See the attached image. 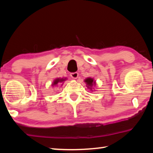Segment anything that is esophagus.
<instances>
[{
  "mask_svg": "<svg viewBox=\"0 0 153 153\" xmlns=\"http://www.w3.org/2000/svg\"><path fill=\"white\" fill-rule=\"evenodd\" d=\"M70 76L73 79H77V77H78L79 74L78 73H77V72H74V73H71L70 74Z\"/></svg>",
  "mask_w": 153,
  "mask_h": 153,
  "instance_id": "34e87169",
  "label": "esophagus"
}]
</instances>
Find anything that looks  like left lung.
<instances>
[{
    "instance_id": "obj_1",
    "label": "left lung",
    "mask_w": 153,
    "mask_h": 153,
    "mask_svg": "<svg viewBox=\"0 0 153 153\" xmlns=\"http://www.w3.org/2000/svg\"><path fill=\"white\" fill-rule=\"evenodd\" d=\"M84 82L86 84V86L88 87V88H89L90 90H92L94 88L93 86H96V81L92 77H87V78L84 79Z\"/></svg>"
}]
</instances>
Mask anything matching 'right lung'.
<instances>
[{
	"instance_id": "1",
	"label": "right lung",
	"mask_w": 153,
	"mask_h": 153,
	"mask_svg": "<svg viewBox=\"0 0 153 153\" xmlns=\"http://www.w3.org/2000/svg\"><path fill=\"white\" fill-rule=\"evenodd\" d=\"M65 80H67V77H62V78H61V77H56L55 79H54L53 84H52V86L53 87H56L60 84L62 86Z\"/></svg>"
}]
</instances>
